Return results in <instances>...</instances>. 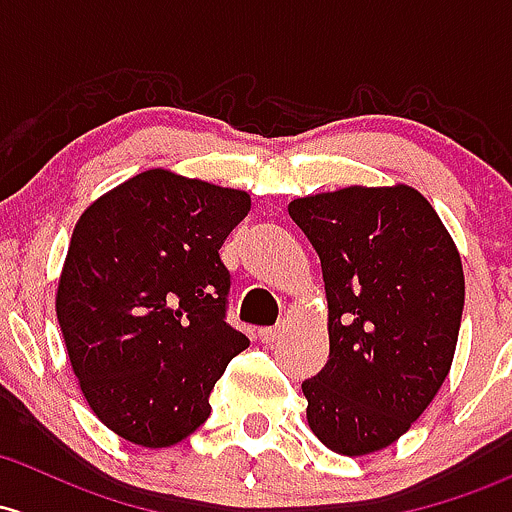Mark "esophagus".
<instances>
[{
	"mask_svg": "<svg viewBox=\"0 0 512 512\" xmlns=\"http://www.w3.org/2000/svg\"><path fill=\"white\" fill-rule=\"evenodd\" d=\"M257 336H260L262 343H277V341H282V338H284V326L282 324L265 326V328H260V331H257Z\"/></svg>",
	"mask_w": 512,
	"mask_h": 512,
	"instance_id": "obj_1",
	"label": "esophagus"
}]
</instances>
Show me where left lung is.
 Listing matches in <instances>:
<instances>
[{"label":"left lung","mask_w":512,"mask_h":512,"mask_svg":"<svg viewBox=\"0 0 512 512\" xmlns=\"http://www.w3.org/2000/svg\"><path fill=\"white\" fill-rule=\"evenodd\" d=\"M319 252L328 360L301 383L324 446L365 456L395 444L437 397L459 341L461 255L417 188L348 186L294 198Z\"/></svg>","instance_id":"1"}]
</instances>
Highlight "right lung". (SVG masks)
<instances>
[{
	"label": "right lung",
	"instance_id": "1",
	"mask_svg": "<svg viewBox=\"0 0 512 512\" xmlns=\"http://www.w3.org/2000/svg\"><path fill=\"white\" fill-rule=\"evenodd\" d=\"M250 206L238 188L149 169L75 223L56 316L83 397L117 437L164 449L211 414L215 383L250 346L225 321L218 255Z\"/></svg>",
	"mask_w": 512,
	"mask_h": 512
}]
</instances>
